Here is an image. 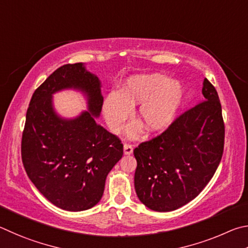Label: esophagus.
Instances as JSON below:
<instances>
[{"label": "esophagus", "instance_id": "34e87169", "mask_svg": "<svg viewBox=\"0 0 248 248\" xmlns=\"http://www.w3.org/2000/svg\"><path fill=\"white\" fill-rule=\"evenodd\" d=\"M124 154L125 155L133 154V146L129 144H124Z\"/></svg>", "mask_w": 248, "mask_h": 248}]
</instances>
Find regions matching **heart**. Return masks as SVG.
Instances as JSON below:
<instances>
[{"mask_svg":"<svg viewBox=\"0 0 248 248\" xmlns=\"http://www.w3.org/2000/svg\"><path fill=\"white\" fill-rule=\"evenodd\" d=\"M183 100L181 82L160 73L140 74L129 77L117 93H110L103 102V114L108 128L119 133L132 114V108L140 103L136 117L149 133L161 132L175 120ZM140 131V124L128 128L131 136Z\"/></svg>","mask_w":248,"mask_h":248,"instance_id":"heart-1","label":"heart"}]
</instances>
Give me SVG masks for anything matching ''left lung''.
<instances>
[{
	"instance_id": "obj_1",
	"label": "left lung",
	"mask_w": 248,
	"mask_h": 248,
	"mask_svg": "<svg viewBox=\"0 0 248 248\" xmlns=\"http://www.w3.org/2000/svg\"><path fill=\"white\" fill-rule=\"evenodd\" d=\"M202 102L182 113L166 131L134 149L136 194L151 210L167 212L193 201L219 167L224 122L218 93L205 78Z\"/></svg>"
}]
</instances>
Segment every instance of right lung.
<instances>
[{"instance_id": "1", "label": "right lung", "mask_w": 248, "mask_h": 248, "mask_svg": "<svg viewBox=\"0 0 248 248\" xmlns=\"http://www.w3.org/2000/svg\"><path fill=\"white\" fill-rule=\"evenodd\" d=\"M99 78L82 63L65 64L34 90L21 137V160L30 181L47 201L67 211L100 202L108 172L123 155V144L94 121L103 97ZM73 88L84 92L89 111L75 119L56 114L51 94Z\"/></svg>"}]
</instances>
